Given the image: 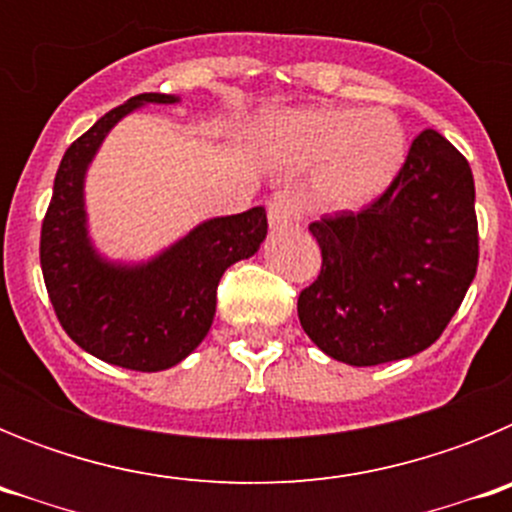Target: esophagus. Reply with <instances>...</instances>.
<instances>
[{"instance_id":"34e87169","label":"esophagus","mask_w":512,"mask_h":512,"mask_svg":"<svg viewBox=\"0 0 512 512\" xmlns=\"http://www.w3.org/2000/svg\"><path fill=\"white\" fill-rule=\"evenodd\" d=\"M266 212H269V225L277 230L292 228V225L300 223V205H297L295 197L287 192L271 194Z\"/></svg>"}]
</instances>
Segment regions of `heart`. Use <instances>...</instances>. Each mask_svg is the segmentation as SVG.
<instances>
[{
	"instance_id": "heart-1",
	"label": "heart",
	"mask_w": 512,
	"mask_h": 512,
	"mask_svg": "<svg viewBox=\"0 0 512 512\" xmlns=\"http://www.w3.org/2000/svg\"><path fill=\"white\" fill-rule=\"evenodd\" d=\"M269 151L289 166H318L312 200L333 212L364 210L400 176L408 130L395 112L374 107H302L264 125Z\"/></svg>"
}]
</instances>
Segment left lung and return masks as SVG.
Wrapping results in <instances>:
<instances>
[{"mask_svg":"<svg viewBox=\"0 0 512 512\" xmlns=\"http://www.w3.org/2000/svg\"><path fill=\"white\" fill-rule=\"evenodd\" d=\"M323 253L297 315L330 359L377 366L420 354L454 318L477 274L469 161L423 130L387 192L361 212L310 225Z\"/></svg>","mask_w":512,"mask_h":512,"instance_id":"left-lung-1","label":"left lung"}]
</instances>
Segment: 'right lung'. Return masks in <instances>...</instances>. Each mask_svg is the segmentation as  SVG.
<instances>
[{
  "label": "right lung",
  "mask_w": 512,
  "mask_h": 512,
  "mask_svg": "<svg viewBox=\"0 0 512 512\" xmlns=\"http://www.w3.org/2000/svg\"><path fill=\"white\" fill-rule=\"evenodd\" d=\"M176 94H138L99 117L58 166L40 233V269L63 330L87 354L133 372H164L205 341L217 284L228 266L251 259L266 238V210L210 217L148 261H110L89 235V164L117 122Z\"/></svg>",
  "instance_id": "obj_1"
}]
</instances>
